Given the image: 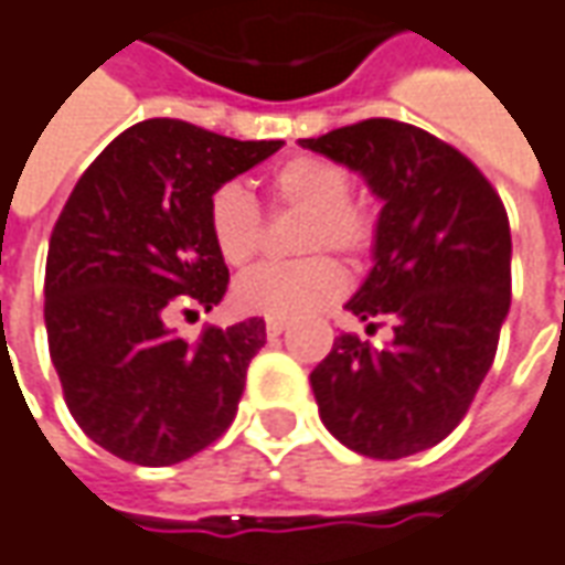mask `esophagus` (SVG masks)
I'll return each mask as SVG.
<instances>
[{"mask_svg":"<svg viewBox=\"0 0 565 565\" xmlns=\"http://www.w3.org/2000/svg\"><path fill=\"white\" fill-rule=\"evenodd\" d=\"M282 332H286V322H282V320H267V334H270V338H279Z\"/></svg>","mask_w":565,"mask_h":565,"instance_id":"1","label":"esophagus"}]
</instances>
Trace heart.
<instances>
[{
    "label": "heart",
    "mask_w": 565,
    "mask_h": 565,
    "mask_svg": "<svg viewBox=\"0 0 565 565\" xmlns=\"http://www.w3.org/2000/svg\"><path fill=\"white\" fill-rule=\"evenodd\" d=\"M267 200L274 212H305L298 252L313 258L298 264H264L245 274L233 298L236 307L270 320H298L341 298L348 286L341 264L317 252H338L365 260L379 239V217L363 200L350 196V174L322 157H291L267 174ZM209 231L221 258L245 267L260 255L264 217L239 184L217 186L209 200Z\"/></svg>",
    "instance_id": "b5f03b06"
}]
</instances>
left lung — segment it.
Wrapping results in <instances>:
<instances>
[{
    "mask_svg": "<svg viewBox=\"0 0 565 565\" xmlns=\"http://www.w3.org/2000/svg\"><path fill=\"white\" fill-rule=\"evenodd\" d=\"M301 147L360 171L384 200L375 267L348 310L387 344L338 334L310 372L322 424L381 461L437 446L468 415L511 310V224L495 186L437 135L363 119Z\"/></svg>",
    "mask_w": 565,
    "mask_h": 565,
    "instance_id": "obj_1",
    "label": "left lung"
}]
</instances>
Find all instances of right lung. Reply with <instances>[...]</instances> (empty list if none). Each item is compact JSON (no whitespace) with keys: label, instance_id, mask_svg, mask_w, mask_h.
<instances>
[{"label":"right lung","instance_id":"1","mask_svg":"<svg viewBox=\"0 0 565 565\" xmlns=\"http://www.w3.org/2000/svg\"><path fill=\"white\" fill-rule=\"evenodd\" d=\"M282 141H236L181 119L126 128L85 169L45 260L49 353L70 415L122 461L169 468L236 418L264 320L186 344L174 310L221 305L231 274L209 200Z\"/></svg>","mask_w":565,"mask_h":565}]
</instances>
